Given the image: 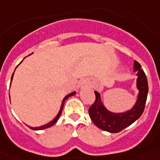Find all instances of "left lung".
<instances>
[{
	"label": "left lung",
	"mask_w": 160,
	"mask_h": 160,
	"mask_svg": "<svg viewBox=\"0 0 160 160\" xmlns=\"http://www.w3.org/2000/svg\"><path fill=\"white\" fill-rule=\"evenodd\" d=\"M134 70L137 72V87L138 93V100L131 110L125 113L114 114L104 107L101 102L99 94L94 91L95 101L89 108V114L94 123L103 131L111 133H118L128 126L131 125L142 115L145 108L148 93V84L146 74L141 69L140 64L135 61Z\"/></svg>",
	"instance_id": "1"
}]
</instances>
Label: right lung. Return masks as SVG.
I'll use <instances>...</instances> for the list:
<instances>
[{
	"instance_id": "obj_1",
	"label": "right lung",
	"mask_w": 160,
	"mask_h": 160,
	"mask_svg": "<svg viewBox=\"0 0 160 160\" xmlns=\"http://www.w3.org/2000/svg\"><path fill=\"white\" fill-rule=\"evenodd\" d=\"M13 73H12V78H11V82H12V77H13ZM76 94V92H73V93H71V94H68V95H66V97L64 98V99H63V101H62V107H61L60 111H59V113H58V114L57 116L55 117L54 119H53V121H51V122H49V123H47V124H45V125H43V126H41V127H38V128H32V127H29V128H30V129H32V130H35V131H38V130L46 129V128H50V127H51V126H53V124L55 123V122H57L58 119V118H59V117H60L61 114H62V109H63V106H64V102H65V101H66V100L68 98L70 97V96L74 95V94Z\"/></svg>"
}]
</instances>
